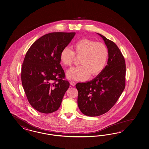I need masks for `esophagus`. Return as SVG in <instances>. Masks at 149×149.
I'll use <instances>...</instances> for the list:
<instances>
[{
	"label": "esophagus",
	"instance_id": "obj_1",
	"mask_svg": "<svg viewBox=\"0 0 149 149\" xmlns=\"http://www.w3.org/2000/svg\"><path fill=\"white\" fill-rule=\"evenodd\" d=\"M70 84L71 85V86H75V82H74V81H70Z\"/></svg>",
	"mask_w": 149,
	"mask_h": 149
}]
</instances>
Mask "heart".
Returning a JSON list of instances; mask_svg holds the SVG:
<instances>
[{
  "mask_svg": "<svg viewBox=\"0 0 149 149\" xmlns=\"http://www.w3.org/2000/svg\"><path fill=\"white\" fill-rule=\"evenodd\" d=\"M73 51L65 47L62 49L60 60L65 66L70 67L79 58L80 65L69 70L66 77L69 80H84L96 76L105 67L108 58V49L105 45L89 39L78 40L73 45Z\"/></svg>",
  "mask_w": 149,
  "mask_h": 149,
  "instance_id": "1",
  "label": "heart"
}]
</instances>
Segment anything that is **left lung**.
<instances>
[{
	"mask_svg": "<svg viewBox=\"0 0 149 149\" xmlns=\"http://www.w3.org/2000/svg\"><path fill=\"white\" fill-rule=\"evenodd\" d=\"M108 49L107 65L93 80L77 83V104L86 116H100L117 101L125 86L126 66L123 56L113 41L97 33Z\"/></svg>",
	"mask_w": 149,
	"mask_h": 149,
	"instance_id": "left-lung-1",
	"label": "left lung"
}]
</instances>
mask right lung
<instances>
[{
    "label": "right lung",
    "instance_id": "1",
    "mask_svg": "<svg viewBox=\"0 0 149 149\" xmlns=\"http://www.w3.org/2000/svg\"><path fill=\"white\" fill-rule=\"evenodd\" d=\"M75 35V32L46 34L36 40L26 54L22 85L30 104L39 112L53 113L60 107L69 82L65 80L60 54Z\"/></svg>",
    "mask_w": 149,
    "mask_h": 149
}]
</instances>
